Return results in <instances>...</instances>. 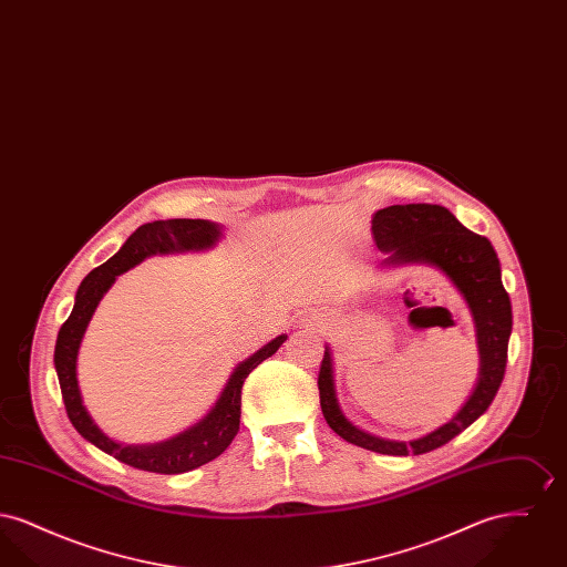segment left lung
<instances>
[{
  "label": "left lung",
  "instance_id": "left-lung-1",
  "mask_svg": "<svg viewBox=\"0 0 567 567\" xmlns=\"http://www.w3.org/2000/svg\"><path fill=\"white\" fill-rule=\"evenodd\" d=\"M377 246L386 255L380 268L430 266L442 271L463 297L481 357L478 380L457 414L416 440H386L359 430L342 412L336 393L333 352L324 344L319 372L321 410L327 425L354 446L380 455H423L467 430L493 402L506 372L508 340L513 333V306L502 282V266L491 243L463 227L449 208L437 204L389 206L372 216Z\"/></svg>",
  "mask_w": 567,
  "mask_h": 567
}]
</instances>
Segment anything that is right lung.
<instances>
[{
  "label": "right lung",
  "mask_w": 567,
  "mask_h": 567,
  "mask_svg": "<svg viewBox=\"0 0 567 567\" xmlns=\"http://www.w3.org/2000/svg\"><path fill=\"white\" fill-rule=\"evenodd\" d=\"M220 238L223 225L204 218H167L137 227L116 255H112L100 268L86 274L76 291L72 315L59 329L54 344V370L68 416L86 442L118 458L121 463H127L144 472L183 474L218 457L231 444L236 433L240 432L244 380L287 340V333H280L266 347L240 361L234 368L231 377L227 378L225 389L220 391L216 404L208 410V414L193 423L185 432L176 433L162 442L121 444L102 432L89 414L79 386V351L89 321L93 319V312L102 297L106 296L110 287L114 285L116 276H121L123 270H132L134 266L153 255L210 250Z\"/></svg>",
  "instance_id": "obj_1"
}]
</instances>
